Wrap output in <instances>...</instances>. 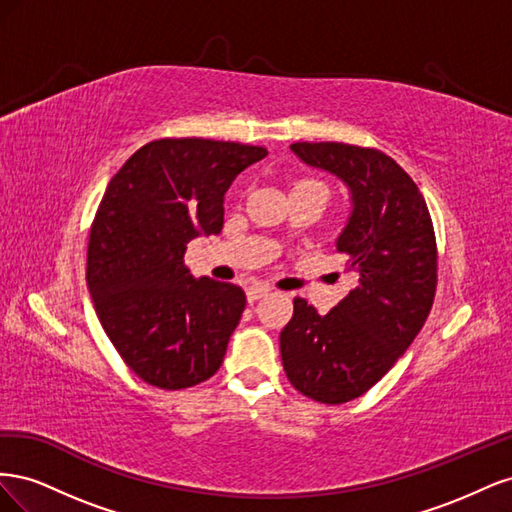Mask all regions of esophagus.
Segmentation results:
<instances>
[{
	"instance_id": "esophagus-1",
	"label": "esophagus",
	"mask_w": 512,
	"mask_h": 512,
	"mask_svg": "<svg viewBox=\"0 0 512 512\" xmlns=\"http://www.w3.org/2000/svg\"><path fill=\"white\" fill-rule=\"evenodd\" d=\"M269 292H271V286H267V284H256V286H252V288H247V301L254 303V301H258V299H262V297H267Z\"/></svg>"
}]
</instances>
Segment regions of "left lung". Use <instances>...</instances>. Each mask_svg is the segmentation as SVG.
Listing matches in <instances>:
<instances>
[{"mask_svg":"<svg viewBox=\"0 0 512 512\" xmlns=\"http://www.w3.org/2000/svg\"><path fill=\"white\" fill-rule=\"evenodd\" d=\"M290 149L352 192L337 252L348 256L356 288L324 316L297 297L280 333L290 384L337 406L367 393L423 329L438 286L436 232L421 190L386 153L346 143H292Z\"/></svg>","mask_w":512,"mask_h":512,"instance_id":"left-lung-1","label":"left lung"}]
</instances>
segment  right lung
I'll return each instance as SVG.
<instances>
[{
    "instance_id": "obj_1",
    "label": "right lung",
    "mask_w": 512,
    "mask_h": 512,
    "mask_svg": "<svg viewBox=\"0 0 512 512\" xmlns=\"http://www.w3.org/2000/svg\"><path fill=\"white\" fill-rule=\"evenodd\" d=\"M267 156L265 147L160 138L108 183L87 243V286L104 333L134 374L164 391L190 389L220 369L245 292L194 280L185 250L224 226V194Z\"/></svg>"
}]
</instances>
